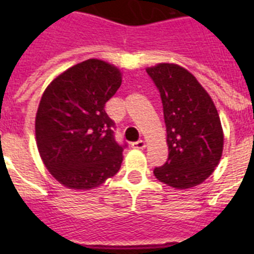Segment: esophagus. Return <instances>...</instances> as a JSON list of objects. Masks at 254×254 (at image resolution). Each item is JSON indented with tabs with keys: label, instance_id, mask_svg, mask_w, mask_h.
<instances>
[{
	"label": "esophagus",
	"instance_id": "1",
	"mask_svg": "<svg viewBox=\"0 0 254 254\" xmlns=\"http://www.w3.org/2000/svg\"><path fill=\"white\" fill-rule=\"evenodd\" d=\"M131 146H132V149H134V150H143L145 147H146V142H145L143 140H138L137 142L132 143Z\"/></svg>",
	"mask_w": 254,
	"mask_h": 254
}]
</instances>
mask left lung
I'll list each match as a JSON object with an SVG mask.
<instances>
[{
    "label": "left lung",
    "mask_w": 254,
    "mask_h": 254,
    "mask_svg": "<svg viewBox=\"0 0 254 254\" xmlns=\"http://www.w3.org/2000/svg\"><path fill=\"white\" fill-rule=\"evenodd\" d=\"M146 72L160 91L167 145V163L155 168L156 179L176 190L205 182L219 165L224 132L214 102L185 67L158 64Z\"/></svg>",
    "instance_id": "8db88e82"
}]
</instances>
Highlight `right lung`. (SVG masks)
Masks as SVG:
<instances>
[{
  "mask_svg": "<svg viewBox=\"0 0 254 254\" xmlns=\"http://www.w3.org/2000/svg\"><path fill=\"white\" fill-rule=\"evenodd\" d=\"M121 84L118 67L90 58L56 76L42 95L38 151L52 177L68 190H93L120 170L123 149L104 107Z\"/></svg>",
  "mask_w": 254,
  "mask_h": 254,
  "instance_id": "add662e5",
  "label": "right lung"
}]
</instances>
